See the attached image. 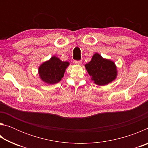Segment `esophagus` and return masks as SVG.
Masks as SVG:
<instances>
[{"mask_svg": "<svg viewBox=\"0 0 148 148\" xmlns=\"http://www.w3.org/2000/svg\"><path fill=\"white\" fill-rule=\"evenodd\" d=\"M74 63L75 64L79 65V64H82V61H74Z\"/></svg>", "mask_w": 148, "mask_h": 148, "instance_id": "obj_1", "label": "esophagus"}]
</instances>
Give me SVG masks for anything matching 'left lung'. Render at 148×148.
I'll return each mask as SVG.
<instances>
[{
    "label": "left lung",
    "mask_w": 148,
    "mask_h": 148,
    "mask_svg": "<svg viewBox=\"0 0 148 148\" xmlns=\"http://www.w3.org/2000/svg\"><path fill=\"white\" fill-rule=\"evenodd\" d=\"M85 66L91 79L98 86H106L117 77V71L114 62L104 59L97 53L93 55L91 61Z\"/></svg>",
    "instance_id": "8db88e82"
}]
</instances>
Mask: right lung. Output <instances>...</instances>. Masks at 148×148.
Here are the masks:
<instances>
[{"instance_id": "right-lung-1", "label": "right lung", "mask_w": 148, "mask_h": 148, "mask_svg": "<svg viewBox=\"0 0 148 148\" xmlns=\"http://www.w3.org/2000/svg\"><path fill=\"white\" fill-rule=\"evenodd\" d=\"M69 62L62 61L58 57L53 56L48 61L42 63L38 68L40 79L45 83L56 84L61 80Z\"/></svg>"}]
</instances>
